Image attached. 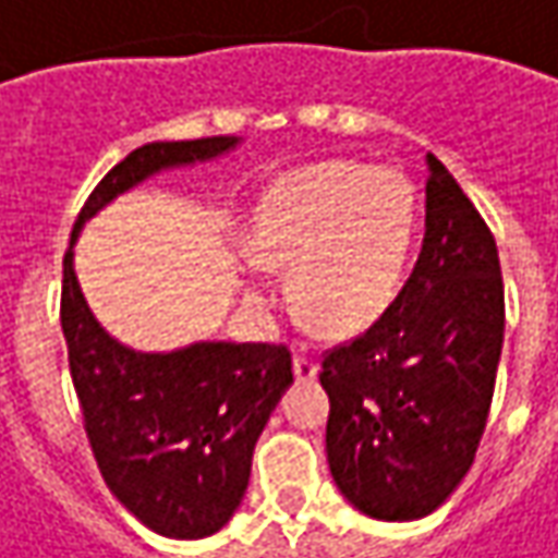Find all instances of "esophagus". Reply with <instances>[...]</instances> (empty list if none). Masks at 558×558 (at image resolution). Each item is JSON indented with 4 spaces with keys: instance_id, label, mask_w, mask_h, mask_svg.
Segmentation results:
<instances>
[{
    "instance_id": "esophagus-1",
    "label": "esophagus",
    "mask_w": 558,
    "mask_h": 558,
    "mask_svg": "<svg viewBox=\"0 0 558 558\" xmlns=\"http://www.w3.org/2000/svg\"><path fill=\"white\" fill-rule=\"evenodd\" d=\"M293 376H296V381H312V378L318 376V366L312 363L310 356L296 353V356H293Z\"/></svg>"
}]
</instances>
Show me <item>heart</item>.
Masks as SVG:
<instances>
[{
  "label": "heart",
  "mask_w": 558,
  "mask_h": 558,
  "mask_svg": "<svg viewBox=\"0 0 558 558\" xmlns=\"http://www.w3.org/2000/svg\"><path fill=\"white\" fill-rule=\"evenodd\" d=\"M420 230L413 182L385 167L328 160L287 173L258 198L248 252L287 268L303 312L331 335H360L395 306ZM255 303L265 283L246 280Z\"/></svg>",
  "instance_id": "heart-1"
}]
</instances>
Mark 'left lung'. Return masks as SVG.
I'll use <instances>...</instances> for the list:
<instances>
[{
	"label": "left lung",
	"mask_w": 558,
	"mask_h": 558,
	"mask_svg": "<svg viewBox=\"0 0 558 558\" xmlns=\"http://www.w3.org/2000/svg\"><path fill=\"white\" fill-rule=\"evenodd\" d=\"M426 233L395 306L325 356L328 468L376 521L433 514L471 471L502 356L499 252L439 157L426 154Z\"/></svg>",
	"instance_id": "obj_1"
}]
</instances>
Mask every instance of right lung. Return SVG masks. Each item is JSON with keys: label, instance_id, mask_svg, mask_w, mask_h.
<instances>
[{"label": "right lung", "instance_id": "obj_1", "mask_svg": "<svg viewBox=\"0 0 558 558\" xmlns=\"http://www.w3.org/2000/svg\"><path fill=\"white\" fill-rule=\"evenodd\" d=\"M240 145L236 135H214L135 148L90 192L62 262V335L97 468L125 511L170 541L211 537L236 514L255 442L293 385L290 350L233 341L177 350L122 344L84 300L75 243L90 217L135 185L211 163Z\"/></svg>", "mask_w": 558, "mask_h": 558}]
</instances>
